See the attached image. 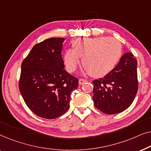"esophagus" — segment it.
I'll use <instances>...</instances> for the list:
<instances>
[{"mask_svg": "<svg viewBox=\"0 0 151 151\" xmlns=\"http://www.w3.org/2000/svg\"><path fill=\"white\" fill-rule=\"evenodd\" d=\"M86 82V80H84V79H82V78H80V79L79 80V84H80V85H81V84H84V82Z\"/></svg>", "mask_w": 151, "mask_h": 151, "instance_id": "34e87169", "label": "esophagus"}]
</instances>
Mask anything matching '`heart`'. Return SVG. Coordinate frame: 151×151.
Instances as JSON below:
<instances>
[{
  "label": "heart",
  "mask_w": 151,
  "mask_h": 151,
  "mask_svg": "<svg viewBox=\"0 0 151 151\" xmlns=\"http://www.w3.org/2000/svg\"><path fill=\"white\" fill-rule=\"evenodd\" d=\"M73 49L64 54V63L69 72H73L80 63L93 77H102L111 73L118 65L122 55L120 42L114 38H80L73 42Z\"/></svg>",
  "instance_id": "b5f03b06"
}]
</instances>
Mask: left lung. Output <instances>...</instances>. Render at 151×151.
<instances>
[{
	"mask_svg": "<svg viewBox=\"0 0 151 151\" xmlns=\"http://www.w3.org/2000/svg\"><path fill=\"white\" fill-rule=\"evenodd\" d=\"M137 66L133 53H126L111 73L93 81V100L97 109L111 115L131 106L138 88Z\"/></svg>",
	"mask_w": 151,
	"mask_h": 151,
	"instance_id": "8db88e82",
	"label": "left lung"
}]
</instances>
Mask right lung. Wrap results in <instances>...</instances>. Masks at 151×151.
I'll return each instance as SVG.
<instances>
[{"label": "right lung", "mask_w": 151, "mask_h": 151, "mask_svg": "<svg viewBox=\"0 0 151 151\" xmlns=\"http://www.w3.org/2000/svg\"><path fill=\"white\" fill-rule=\"evenodd\" d=\"M63 38H51L35 45L21 65L19 90L31 111L45 119L57 118L69 108L78 80L65 69Z\"/></svg>", "instance_id": "obj_1"}]
</instances>
